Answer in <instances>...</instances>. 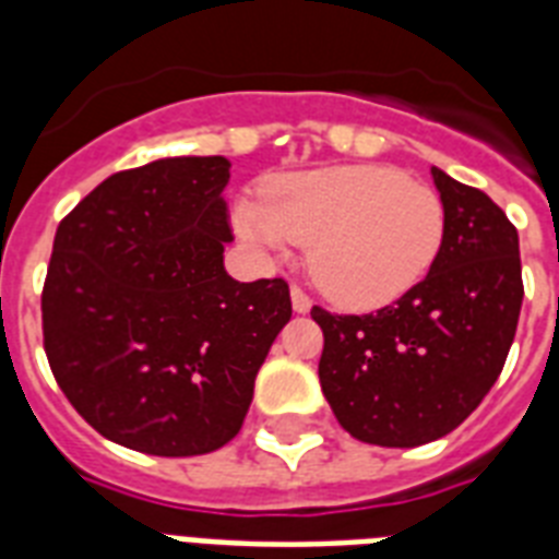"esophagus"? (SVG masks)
Wrapping results in <instances>:
<instances>
[{"instance_id": "34e87169", "label": "esophagus", "mask_w": 559, "mask_h": 559, "mask_svg": "<svg viewBox=\"0 0 559 559\" xmlns=\"http://www.w3.org/2000/svg\"><path fill=\"white\" fill-rule=\"evenodd\" d=\"M289 298H293V310H296V313H310L313 301H310V296H307L305 289L293 287L289 289Z\"/></svg>"}]
</instances>
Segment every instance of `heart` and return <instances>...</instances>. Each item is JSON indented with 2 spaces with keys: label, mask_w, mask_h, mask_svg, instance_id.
<instances>
[{
  "label": "heart",
  "mask_w": 559,
  "mask_h": 559,
  "mask_svg": "<svg viewBox=\"0 0 559 559\" xmlns=\"http://www.w3.org/2000/svg\"><path fill=\"white\" fill-rule=\"evenodd\" d=\"M231 223L258 252L310 243V278L348 310H377L412 293L447 240L441 197L389 165L281 174L263 197H240Z\"/></svg>",
  "instance_id": "b5f03b06"
}]
</instances>
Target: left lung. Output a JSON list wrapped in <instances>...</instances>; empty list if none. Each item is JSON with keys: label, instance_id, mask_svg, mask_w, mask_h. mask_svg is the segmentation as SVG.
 <instances>
[{"label": "left lung", "instance_id": "obj_1", "mask_svg": "<svg viewBox=\"0 0 559 559\" xmlns=\"http://www.w3.org/2000/svg\"><path fill=\"white\" fill-rule=\"evenodd\" d=\"M447 240L420 284L368 316L313 307L319 382L357 441L420 447L450 435L502 373L522 310L520 235L485 191L432 168Z\"/></svg>", "mask_w": 559, "mask_h": 559}]
</instances>
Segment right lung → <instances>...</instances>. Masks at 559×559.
<instances>
[{
  "label": "right lung",
  "instance_id": "1",
  "mask_svg": "<svg viewBox=\"0 0 559 559\" xmlns=\"http://www.w3.org/2000/svg\"><path fill=\"white\" fill-rule=\"evenodd\" d=\"M226 156L121 170L57 226L43 287L48 366L78 415L127 450L186 459L240 432L289 322L287 281H235Z\"/></svg>",
  "mask_w": 559,
  "mask_h": 559
}]
</instances>
